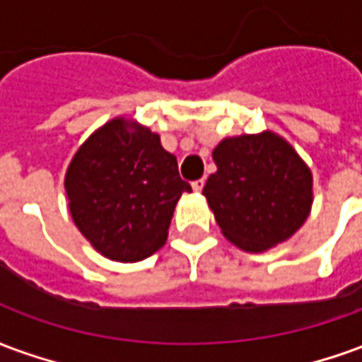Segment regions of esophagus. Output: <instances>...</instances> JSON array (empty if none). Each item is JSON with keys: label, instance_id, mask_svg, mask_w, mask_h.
Wrapping results in <instances>:
<instances>
[{"label": "esophagus", "instance_id": "34e87169", "mask_svg": "<svg viewBox=\"0 0 362 362\" xmlns=\"http://www.w3.org/2000/svg\"><path fill=\"white\" fill-rule=\"evenodd\" d=\"M204 186H205L204 178H199V180L192 182V188H194V192H202V189H204Z\"/></svg>", "mask_w": 362, "mask_h": 362}]
</instances>
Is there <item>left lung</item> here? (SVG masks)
<instances>
[{
	"instance_id": "8db88e82",
	"label": "left lung",
	"mask_w": 362,
	"mask_h": 362,
	"mask_svg": "<svg viewBox=\"0 0 362 362\" xmlns=\"http://www.w3.org/2000/svg\"><path fill=\"white\" fill-rule=\"evenodd\" d=\"M217 173L204 196L221 233L252 254L287 243L314 202L312 173L295 147L275 132L221 139L213 149Z\"/></svg>"
}]
</instances>
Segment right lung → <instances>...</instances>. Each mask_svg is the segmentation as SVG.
Segmentation results:
<instances>
[{
    "instance_id": "obj_1",
    "label": "right lung",
    "mask_w": 362,
    "mask_h": 362,
    "mask_svg": "<svg viewBox=\"0 0 362 362\" xmlns=\"http://www.w3.org/2000/svg\"><path fill=\"white\" fill-rule=\"evenodd\" d=\"M75 227L100 256L134 264L165 246L174 207L192 192L160 135L116 116L83 141L66 170Z\"/></svg>"
}]
</instances>
